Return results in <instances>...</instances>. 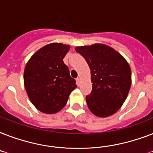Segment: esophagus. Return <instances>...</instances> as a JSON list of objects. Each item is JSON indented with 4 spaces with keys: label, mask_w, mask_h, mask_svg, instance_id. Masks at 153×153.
I'll return each instance as SVG.
<instances>
[{
    "label": "esophagus",
    "mask_w": 153,
    "mask_h": 153,
    "mask_svg": "<svg viewBox=\"0 0 153 153\" xmlns=\"http://www.w3.org/2000/svg\"><path fill=\"white\" fill-rule=\"evenodd\" d=\"M80 79L79 78H77L76 79V84L78 85V86H80Z\"/></svg>",
    "instance_id": "1"
}]
</instances>
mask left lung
<instances>
[{
  "instance_id": "1",
  "label": "left lung",
  "mask_w": 153,
  "mask_h": 153,
  "mask_svg": "<svg viewBox=\"0 0 153 153\" xmlns=\"http://www.w3.org/2000/svg\"><path fill=\"white\" fill-rule=\"evenodd\" d=\"M91 73L92 91L86 97L92 113L99 117L115 114L128 96L131 86V69L122 55L102 44L77 47Z\"/></svg>"
}]
</instances>
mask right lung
Masks as SVG:
<instances>
[{"label": "right lung", "instance_id": "obj_1", "mask_svg": "<svg viewBox=\"0 0 153 153\" xmlns=\"http://www.w3.org/2000/svg\"><path fill=\"white\" fill-rule=\"evenodd\" d=\"M69 50V45L51 43L38 50L26 64L25 90L34 106L44 114L60 111L76 88L75 80L62 60Z\"/></svg>", "mask_w": 153, "mask_h": 153}]
</instances>
